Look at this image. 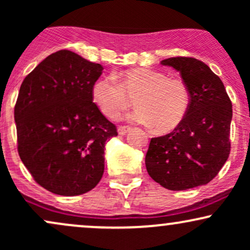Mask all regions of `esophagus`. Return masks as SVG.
Wrapping results in <instances>:
<instances>
[{
	"label": "esophagus",
	"instance_id": "obj_1",
	"mask_svg": "<svg viewBox=\"0 0 250 250\" xmlns=\"http://www.w3.org/2000/svg\"><path fill=\"white\" fill-rule=\"evenodd\" d=\"M129 130H130V127H125V125H120V127L117 128V131H119V135H121V136H123V135L127 134Z\"/></svg>",
	"mask_w": 250,
	"mask_h": 250
}]
</instances>
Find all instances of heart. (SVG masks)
Wrapping results in <instances>:
<instances>
[{"label": "heart", "instance_id": "obj_1", "mask_svg": "<svg viewBox=\"0 0 250 250\" xmlns=\"http://www.w3.org/2000/svg\"><path fill=\"white\" fill-rule=\"evenodd\" d=\"M91 96L100 110L116 120L134 102L130 115L135 122L151 125L155 131L168 133L183 121L190 102L189 89L180 79L147 68H135L114 77H102L93 84Z\"/></svg>", "mask_w": 250, "mask_h": 250}]
</instances>
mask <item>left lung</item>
Here are the masks:
<instances>
[{"instance_id":"1","label":"left lung","mask_w":250,"mask_h":250,"mask_svg":"<svg viewBox=\"0 0 250 250\" xmlns=\"http://www.w3.org/2000/svg\"><path fill=\"white\" fill-rule=\"evenodd\" d=\"M161 64L180 71L190 102L187 115L171 133L150 140L147 171L169 190L207 185L230 153L231 101L220 77L202 61L180 56L163 60Z\"/></svg>"}]
</instances>
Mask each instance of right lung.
Wrapping results in <instances>:
<instances>
[{
    "label": "right lung",
    "instance_id": "obj_1",
    "mask_svg": "<svg viewBox=\"0 0 250 250\" xmlns=\"http://www.w3.org/2000/svg\"><path fill=\"white\" fill-rule=\"evenodd\" d=\"M103 67L70 50L45 57L20 88L14 110L17 150L34 180L51 193L91 190L104 171V146L116 127L93 102Z\"/></svg>",
    "mask_w": 250,
    "mask_h": 250
}]
</instances>
